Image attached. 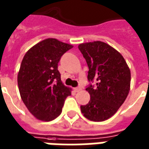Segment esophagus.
Masks as SVG:
<instances>
[{"mask_svg":"<svg viewBox=\"0 0 149 149\" xmlns=\"http://www.w3.org/2000/svg\"><path fill=\"white\" fill-rule=\"evenodd\" d=\"M81 90V87H77V88H74V91L76 93H77V92H80Z\"/></svg>","mask_w":149,"mask_h":149,"instance_id":"34e87169","label":"esophagus"}]
</instances>
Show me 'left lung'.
Instances as JSON below:
<instances>
[{
	"label": "left lung",
	"mask_w": 149,
	"mask_h": 149,
	"mask_svg": "<svg viewBox=\"0 0 149 149\" xmlns=\"http://www.w3.org/2000/svg\"><path fill=\"white\" fill-rule=\"evenodd\" d=\"M78 49L88 67L86 91L90 94L88 103L81 106V112L90 120L104 121L115 114L128 97L130 69L121 54L106 43H84Z\"/></svg>",
	"instance_id": "obj_1"
}]
</instances>
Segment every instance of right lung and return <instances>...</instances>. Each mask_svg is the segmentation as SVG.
<instances>
[{
	"instance_id": "obj_1",
	"label": "right lung",
	"mask_w": 149,
	"mask_h": 149,
	"mask_svg": "<svg viewBox=\"0 0 149 149\" xmlns=\"http://www.w3.org/2000/svg\"><path fill=\"white\" fill-rule=\"evenodd\" d=\"M72 47L49 38L32 47L21 61L17 76L21 97L38 120L50 121L59 116L66 97L71 95V89L62 83L58 63Z\"/></svg>"
}]
</instances>
